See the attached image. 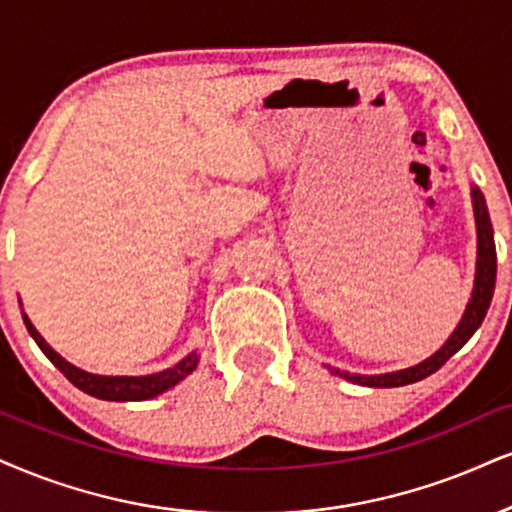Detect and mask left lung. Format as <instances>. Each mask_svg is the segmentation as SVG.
Segmentation results:
<instances>
[{
	"instance_id": "1",
	"label": "left lung",
	"mask_w": 512,
	"mask_h": 512,
	"mask_svg": "<svg viewBox=\"0 0 512 512\" xmlns=\"http://www.w3.org/2000/svg\"><path fill=\"white\" fill-rule=\"evenodd\" d=\"M472 208H475V223H477V273H475V287H472V296L465 308L463 318L446 344L441 346L437 353H432L430 358L413 365V368L396 370V372H384V375H351L346 370L330 368L334 375L344 377L353 384H363V387H403V384H413L430 377L432 372H437L453 353L463 349V344L468 342L472 334L477 332V327L482 325L484 315L489 311L491 296H494L496 285V244H494V227H491V218L487 211V201L484 194L479 192V187H472Z\"/></svg>"
}]
</instances>
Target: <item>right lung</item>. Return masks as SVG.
Wrapping results in <instances>:
<instances>
[{"label":"right lung","mask_w":512,"mask_h":512,"mask_svg":"<svg viewBox=\"0 0 512 512\" xmlns=\"http://www.w3.org/2000/svg\"><path fill=\"white\" fill-rule=\"evenodd\" d=\"M23 323L28 327L30 337L35 339L37 346H40L44 356L52 361L56 368H59L63 375L71 380L75 387L80 391H85V394L90 396H97V399H104V401H147V399H154V396L163 394V391H168L170 387H175L180 380H185V377L197 368L199 363V356L197 353H189V356L182 358L178 365H173V368H166L161 372H154V375H140V377H128V375H121V377H109V375H92V372H85L80 368H75L73 363H68L66 358H61L59 353H56L52 346L42 339V334L35 330V325L30 323L28 315L23 313Z\"/></svg>","instance_id":"right-lung-1"}]
</instances>
